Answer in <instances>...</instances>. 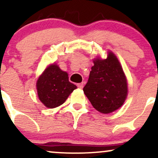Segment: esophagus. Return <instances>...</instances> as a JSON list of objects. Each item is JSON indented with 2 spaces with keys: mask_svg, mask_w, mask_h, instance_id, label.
I'll return each mask as SVG.
<instances>
[{
  "mask_svg": "<svg viewBox=\"0 0 158 158\" xmlns=\"http://www.w3.org/2000/svg\"><path fill=\"white\" fill-rule=\"evenodd\" d=\"M83 86H84V83H83V82L79 83V84H77V87L79 88H80V89H81V88H83Z\"/></svg>",
  "mask_w": 158,
  "mask_h": 158,
  "instance_id": "34e87169",
  "label": "esophagus"
}]
</instances>
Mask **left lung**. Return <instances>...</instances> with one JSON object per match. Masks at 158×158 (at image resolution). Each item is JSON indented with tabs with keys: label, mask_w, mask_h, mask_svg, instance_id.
Segmentation results:
<instances>
[{
	"label": "left lung",
	"mask_w": 158,
	"mask_h": 158,
	"mask_svg": "<svg viewBox=\"0 0 158 158\" xmlns=\"http://www.w3.org/2000/svg\"><path fill=\"white\" fill-rule=\"evenodd\" d=\"M94 64L83 91L96 110L102 114L111 113L126 100V77L118 59L112 52H108L106 59H94Z\"/></svg>",
	"instance_id": "8db88e82"
}]
</instances>
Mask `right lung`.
<instances>
[{
	"label": "right lung",
	"instance_id": "1",
	"mask_svg": "<svg viewBox=\"0 0 158 158\" xmlns=\"http://www.w3.org/2000/svg\"><path fill=\"white\" fill-rule=\"evenodd\" d=\"M38 96L47 108L61 106L77 86L68 80V74L57 64H52L44 70L36 83Z\"/></svg>",
	"mask_w": 158,
	"mask_h": 158
}]
</instances>
